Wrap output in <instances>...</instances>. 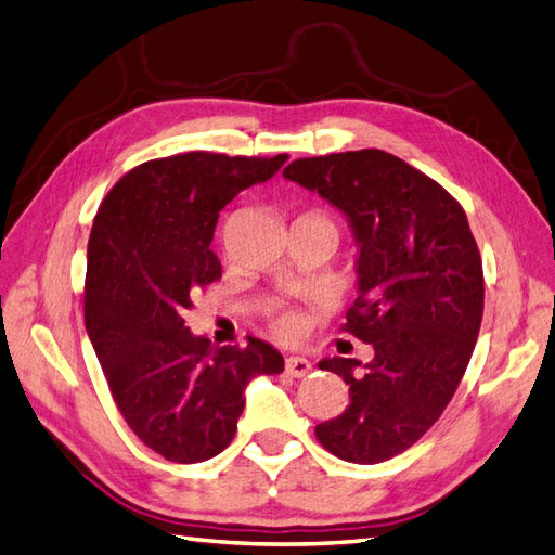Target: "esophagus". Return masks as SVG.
Masks as SVG:
<instances>
[{
  "label": "esophagus",
  "instance_id": "34e87169",
  "mask_svg": "<svg viewBox=\"0 0 555 555\" xmlns=\"http://www.w3.org/2000/svg\"><path fill=\"white\" fill-rule=\"evenodd\" d=\"M284 369H287V373L289 376H294V378H306L308 373L312 371V364L308 362L306 357H287L284 359Z\"/></svg>",
  "mask_w": 555,
  "mask_h": 555
}]
</instances>
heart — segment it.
<instances>
[{
	"label": "heart",
	"instance_id": "b5f03b06",
	"mask_svg": "<svg viewBox=\"0 0 555 555\" xmlns=\"http://www.w3.org/2000/svg\"><path fill=\"white\" fill-rule=\"evenodd\" d=\"M275 326L284 338H294V336H298V332H301V318H298V314H294V312H282L278 322H275Z\"/></svg>",
	"mask_w": 555,
	"mask_h": 555
}]
</instances>
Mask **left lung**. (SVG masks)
Wrapping results in <instances>:
<instances>
[{
    "label": "left lung",
    "mask_w": 555,
    "mask_h": 555,
    "mask_svg": "<svg viewBox=\"0 0 555 555\" xmlns=\"http://www.w3.org/2000/svg\"><path fill=\"white\" fill-rule=\"evenodd\" d=\"M282 175L348 219L357 301L343 328L376 350L366 364L322 359L320 369L350 385V403L314 434L340 460H389L439 421L476 346L483 266L467 215L380 149L298 158Z\"/></svg>",
    "instance_id": "obj_1"
}]
</instances>
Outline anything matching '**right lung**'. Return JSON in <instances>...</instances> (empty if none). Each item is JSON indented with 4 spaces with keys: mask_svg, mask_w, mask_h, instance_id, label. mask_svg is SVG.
Instances as JSON below:
<instances>
[{
    "mask_svg": "<svg viewBox=\"0 0 555 555\" xmlns=\"http://www.w3.org/2000/svg\"><path fill=\"white\" fill-rule=\"evenodd\" d=\"M287 154L245 158L207 152L149 160L100 205L83 318L118 411L144 446L179 464L219 455L233 439L245 389L284 371L261 338L215 348L184 326L191 294L221 278L212 251L219 212L263 184Z\"/></svg>",
    "mask_w": 555,
    "mask_h": 555,
    "instance_id": "1",
    "label": "right lung"
}]
</instances>
